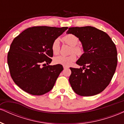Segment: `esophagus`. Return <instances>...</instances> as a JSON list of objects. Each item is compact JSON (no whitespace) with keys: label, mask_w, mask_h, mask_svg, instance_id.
<instances>
[{"label":"esophagus","mask_w":124,"mask_h":124,"mask_svg":"<svg viewBox=\"0 0 124 124\" xmlns=\"http://www.w3.org/2000/svg\"><path fill=\"white\" fill-rule=\"evenodd\" d=\"M63 68H64V69H68V68H69V67H68V66H63Z\"/></svg>","instance_id":"1"}]
</instances>
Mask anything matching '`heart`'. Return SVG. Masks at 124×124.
<instances>
[{"label":"heart","instance_id":"obj_1","mask_svg":"<svg viewBox=\"0 0 124 124\" xmlns=\"http://www.w3.org/2000/svg\"><path fill=\"white\" fill-rule=\"evenodd\" d=\"M62 41L65 44L71 46V53L76 54L78 56H80L83 53V47L78 45L79 43V38L73 34H68L62 37ZM51 49L54 55H58L60 51V44L58 39H55L51 45ZM76 59L75 54H72L68 56H58L54 58V61L56 64L62 65L63 66H69Z\"/></svg>","mask_w":124,"mask_h":124}]
</instances>
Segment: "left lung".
Instances as JSON below:
<instances>
[{
  "label": "left lung",
  "instance_id": "8db88e82",
  "mask_svg": "<svg viewBox=\"0 0 124 124\" xmlns=\"http://www.w3.org/2000/svg\"><path fill=\"white\" fill-rule=\"evenodd\" d=\"M66 33L76 35L84 51L76 62L83 68H70L72 73L69 81L72 89L81 96L101 93L116 72L118 61L116 45L107 34L93 27H70Z\"/></svg>",
  "mask_w": 124,
  "mask_h": 124
}]
</instances>
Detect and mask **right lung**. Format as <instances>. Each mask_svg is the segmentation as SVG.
Instances as JSON below:
<instances>
[{"instance_id":"obj_1","label":"right lung","mask_w":124,"mask_h":124,"mask_svg":"<svg viewBox=\"0 0 124 124\" xmlns=\"http://www.w3.org/2000/svg\"><path fill=\"white\" fill-rule=\"evenodd\" d=\"M67 29V27H32L13 39L8 63L12 79L23 90L41 96L52 90L63 69L59 64L49 65L53 56L51 45Z\"/></svg>"}]
</instances>
